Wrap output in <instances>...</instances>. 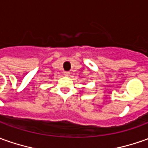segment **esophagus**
<instances>
[{"instance_id": "obj_1", "label": "esophagus", "mask_w": 148, "mask_h": 148, "mask_svg": "<svg viewBox=\"0 0 148 148\" xmlns=\"http://www.w3.org/2000/svg\"><path fill=\"white\" fill-rule=\"evenodd\" d=\"M64 76H68L69 75H70V72H64Z\"/></svg>"}]
</instances>
